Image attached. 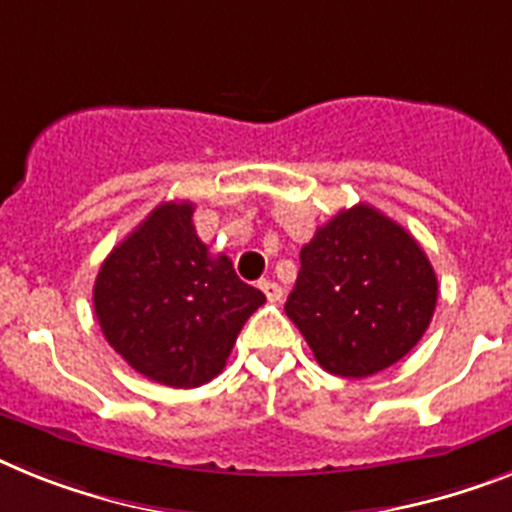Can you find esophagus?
<instances>
[{
  "instance_id": "1",
  "label": "esophagus",
  "mask_w": 512,
  "mask_h": 512,
  "mask_svg": "<svg viewBox=\"0 0 512 512\" xmlns=\"http://www.w3.org/2000/svg\"><path fill=\"white\" fill-rule=\"evenodd\" d=\"M260 289L268 296V302H281L283 299V289L276 281H260Z\"/></svg>"
}]
</instances>
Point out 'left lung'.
<instances>
[{"label":"left lung","mask_w":512,"mask_h":512,"mask_svg":"<svg viewBox=\"0 0 512 512\" xmlns=\"http://www.w3.org/2000/svg\"><path fill=\"white\" fill-rule=\"evenodd\" d=\"M299 257L286 315L330 375H377L422 341L437 304L435 268L380 210H341Z\"/></svg>","instance_id":"left-lung-1"}]
</instances>
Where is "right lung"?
<instances>
[{"label": "right lung", "instance_id": "add662e5", "mask_svg": "<svg viewBox=\"0 0 512 512\" xmlns=\"http://www.w3.org/2000/svg\"><path fill=\"white\" fill-rule=\"evenodd\" d=\"M192 203H161L103 260L93 307L109 346L148 380L197 388L226 367L265 294L210 255Z\"/></svg>", "mask_w": 512, "mask_h": 512}]
</instances>
